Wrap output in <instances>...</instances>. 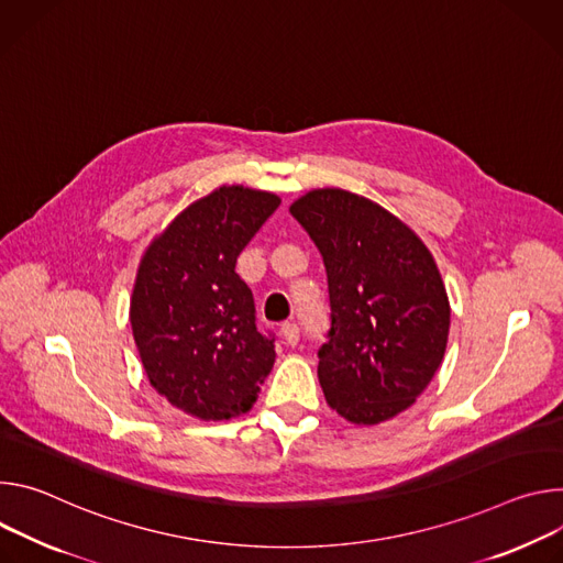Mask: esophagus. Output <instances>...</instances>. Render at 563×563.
Returning <instances> with one entry per match:
<instances>
[{
    "label": "esophagus",
    "mask_w": 563,
    "mask_h": 563,
    "mask_svg": "<svg viewBox=\"0 0 563 563\" xmlns=\"http://www.w3.org/2000/svg\"><path fill=\"white\" fill-rule=\"evenodd\" d=\"M282 338L288 346H295L299 342V327L297 324H284L282 327Z\"/></svg>",
    "instance_id": "1"
}]
</instances>
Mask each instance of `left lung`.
<instances>
[{
  "label": "left lung",
  "mask_w": 563,
  "mask_h": 563,
  "mask_svg": "<svg viewBox=\"0 0 563 563\" xmlns=\"http://www.w3.org/2000/svg\"><path fill=\"white\" fill-rule=\"evenodd\" d=\"M290 214L318 245L329 282V333L318 376L327 402L355 424L413 405L441 366L450 301L424 243L391 212L324 187Z\"/></svg>",
  "instance_id": "obj_1"
}]
</instances>
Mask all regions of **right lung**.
<instances>
[{"instance_id": "1", "label": "right lung", "mask_w": 563, "mask_h": 563, "mask_svg": "<svg viewBox=\"0 0 563 563\" xmlns=\"http://www.w3.org/2000/svg\"><path fill=\"white\" fill-rule=\"evenodd\" d=\"M279 203L271 192L223 185L183 210L141 262L134 340L152 387L185 413H245L273 368L275 338L257 331L253 290L234 266Z\"/></svg>"}]
</instances>
